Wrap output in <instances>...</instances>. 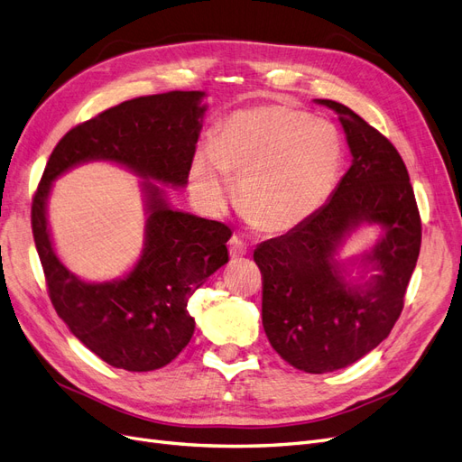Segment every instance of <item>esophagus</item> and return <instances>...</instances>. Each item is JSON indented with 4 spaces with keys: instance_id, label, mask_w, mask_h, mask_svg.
Listing matches in <instances>:
<instances>
[{
    "instance_id": "34e87169",
    "label": "esophagus",
    "mask_w": 462,
    "mask_h": 462,
    "mask_svg": "<svg viewBox=\"0 0 462 462\" xmlns=\"http://www.w3.org/2000/svg\"><path fill=\"white\" fill-rule=\"evenodd\" d=\"M246 250H248V246H246V243L241 239V236L233 235L231 239H229V253H231V256H233V258L245 256Z\"/></svg>"
}]
</instances>
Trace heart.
<instances>
[{"instance_id":"obj_1","label":"heart","mask_w":462,"mask_h":462,"mask_svg":"<svg viewBox=\"0 0 462 462\" xmlns=\"http://www.w3.org/2000/svg\"><path fill=\"white\" fill-rule=\"evenodd\" d=\"M341 134L329 121L289 106L243 109L194 156L190 183L219 208L236 179V206L262 231L299 227L328 202L343 170Z\"/></svg>"}]
</instances>
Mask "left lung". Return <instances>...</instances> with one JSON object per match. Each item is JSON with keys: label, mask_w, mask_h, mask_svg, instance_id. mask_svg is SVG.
Instances as JSON below:
<instances>
[{"label": "left lung", "mask_w": 462, "mask_h": 462, "mask_svg": "<svg viewBox=\"0 0 462 462\" xmlns=\"http://www.w3.org/2000/svg\"><path fill=\"white\" fill-rule=\"evenodd\" d=\"M318 102L341 116L353 165L316 214L254 250L263 331L279 356L309 374L351 366L387 337L422 243L420 212L397 148L353 109ZM362 220L386 231L368 258L378 273L351 288L332 256Z\"/></svg>", "instance_id": "left-lung-1"}]
</instances>
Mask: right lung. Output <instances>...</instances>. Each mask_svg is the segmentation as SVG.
Wrapping results in <instances>:
<instances>
[{"instance_id":"1","label":"right lung","mask_w":462,"mask_h":462,"mask_svg":"<svg viewBox=\"0 0 462 462\" xmlns=\"http://www.w3.org/2000/svg\"><path fill=\"white\" fill-rule=\"evenodd\" d=\"M204 92L141 96L109 107L69 131L42 173L32 199V235L55 312L75 337L114 368L158 370L194 333L187 302L229 260L231 229L175 212L163 190L144 180L148 226L134 270L114 283H85L55 256L46 223L51 180L88 160H111L146 179L185 187L197 152Z\"/></svg>"}]
</instances>
